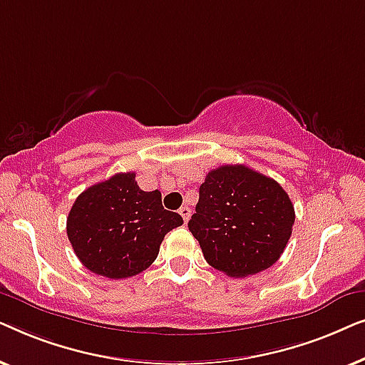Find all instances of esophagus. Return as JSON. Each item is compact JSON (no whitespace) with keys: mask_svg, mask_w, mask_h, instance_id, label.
<instances>
[{"mask_svg":"<svg viewBox=\"0 0 365 365\" xmlns=\"http://www.w3.org/2000/svg\"><path fill=\"white\" fill-rule=\"evenodd\" d=\"M179 214H181V216H182L184 222H187L189 217H191V209H189L187 206H182L181 209H179Z\"/></svg>","mask_w":365,"mask_h":365,"instance_id":"obj_1","label":"esophagus"}]
</instances>
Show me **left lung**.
<instances>
[{"label": "left lung", "mask_w": 365, "mask_h": 365, "mask_svg": "<svg viewBox=\"0 0 365 365\" xmlns=\"http://www.w3.org/2000/svg\"><path fill=\"white\" fill-rule=\"evenodd\" d=\"M294 221L281 184L244 164H226L207 173L187 227L209 266L247 277L277 262Z\"/></svg>", "instance_id": "8db88e82"}]
</instances>
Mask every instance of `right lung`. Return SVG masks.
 Segmentation results:
<instances>
[{"mask_svg": "<svg viewBox=\"0 0 365 365\" xmlns=\"http://www.w3.org/2000/svg\"><path fill=\"white\" fill-rule=\"evenodd\" d=\"M163 207L161 192H146L136 174L119 173L83 191L68 214L66 232L79 261L109 279H126L156 261L164 236L181 226Z\"/></svg>", "mask_w": 365, "mask_h": 365, "instance_id": "right-lung-1", "label": "right lung"}]
</instances>
